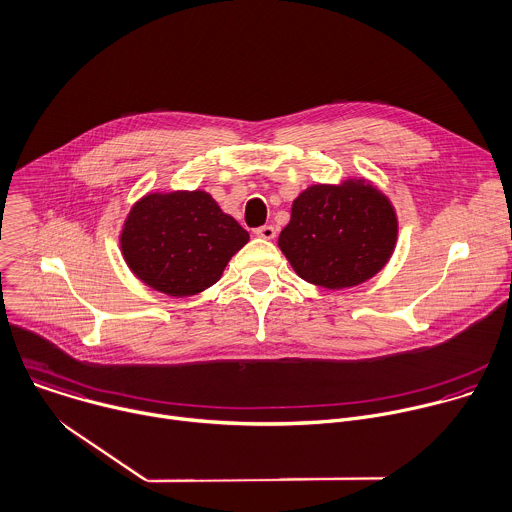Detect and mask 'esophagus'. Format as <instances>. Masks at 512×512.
<instances>
[{"mask_svg":"<svg viewBox=\"0 0 512 512\" xmlns=\"http://www.w3.org/2000/svg\"><path fill=\"white\" fill-rule=\"evenodd\" d=\"M254 234H256L258 238H264V240H272V238L276 236V230H274V226L266 224V226H260V228H256V230H254Z\"/></svg>","mask_w":512,"mask_h":512,"instance_id":"1","label":"esophagus"}]
</instances>
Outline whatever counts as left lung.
<instances>
[{"instance_id": "left-lung-1", "label": "left lung", "mask_w": 512, "mask_h": 512, "mask_svg": "<svg viewBox=\"0 0 512 512\" xmlns=\"http://www.w3.org/2000/svg\"><path fill=\"white\" fill-rule=\"evenodd\" d=\"M397 238L387 197L365 181L313 185L294 203L278 246L294 272L325 288H347L377 274Z\"/></svg>"}]
</instances>
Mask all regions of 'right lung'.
<instances>
[{"instance_id":"1","label":"right lung","mask_w":512,"mask_h":512,"mask_svg":"<svg viewBox=\"0 0 512 512\" xmlns=\"http://www.w3.org/2000/svg\"><path fill=\"white\" fill-rule=\"evenodd\" d=\"M248 232L206 191L151 193L137 201L121 234L131 270L169 296L216 284Z\"/></svg>"}]
</instances>
